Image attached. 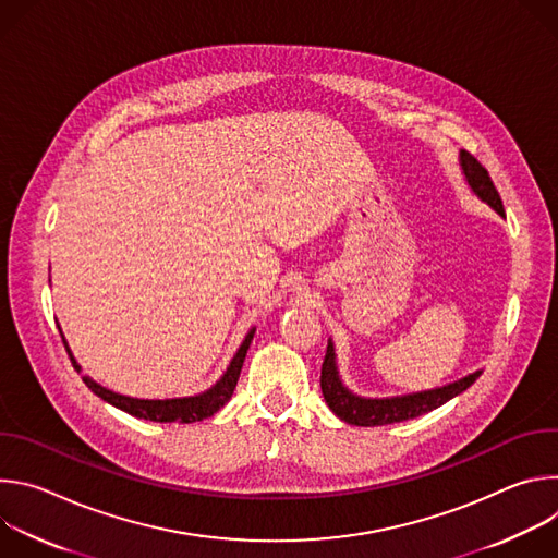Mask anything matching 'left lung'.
Segmentation results:
<instances>
[{
  "label": "left lung",
  "instance_id": "left-lung-1",
  "mask_svg": "<svg viewBox=\"0 0 558 558\" xmlns=\"http://www.w3.org/2000/svg\"><path fill=\"white\" fill-rule=\"evenodd\" d=\"M459 163H461V170H463V177H465L470 190L484 203H488L497 214L506 216L501 196H499L488 170L468 151L459 154ZM480 375H482V371H474V373H470L452 384H446L441 388L400 395V397H384V400H371V397H360V395L351 392L342 384L338 364H336V349H333V342L329 340L327 355L323 362L320 386H323V395H325L329 409L342 422L353 424V426H384V424L407 422V420L420 417L424 413H430L433 409H439L441 404L452 400V397L463 392L468 386H472Z\"/></svg>",
  "mask_w": 558,
  "mask_h": 558
}]
</instances>
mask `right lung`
Masks as SVG:
<instances>
[{"label": "right lung", "mask_w": 558, "mask_h": 558, "mask_svg": "<svg viewBox=\"0 0 558 558\" xmlns=\"http://www.w3.org/2000/svg\"><path fill=\"white\" fill-rule=\"evenodd\" d=\"M252 340H254V329L247 333L241 349L235 351V355L229 362L222 377L211 388H207L205 392H198L194 397H177V400H136V397L119 395V392H112V390L104 388L101 384H97L88 375H84V381L97 397H101L104 402L125 411L132 417L149 420V422L192 424V422H201V420L211 417L216 411H220L229 402V397L233 395V388L238 384V377H241V368H243V362H245V355H247V349H250ZM63 344H65V340H63ZM65 351L72 360V366L76 371H82V366H78L76 360L72 357L68 344H65Z\"/></svg>", "instance_id": "obj_1"}]
</instances>
